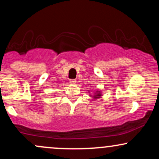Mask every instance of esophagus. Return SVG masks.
<instances>
[{"label":"esophagus","mask_w":159,"mask_h":159,"mask_svg":"<svg viewBox=\"0 0 159 159\" xmlns=\"http://www.w3.org/2000/svg\"><path fill=\"white\" fill-rule=\"evenodd\" d=\"M69 83L72 84H75L76 83V80L75 79H70L69 80Z\"/></svg>","instance_id":"1"}]
</instances>
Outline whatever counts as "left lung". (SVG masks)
<instances>
[{"instance_id": "1", "label": "left lung", "mask_w": 159, "mask_h": 159, "mask_svg": "<svg viewBox=\"0 0 159 159\" xmlns=\"http://www.w3.org/2000/svg\"><path fill=\"white\" fill-rule=\"evenodd\" d=\"M101 96V95H100V93H99V92H98V93H97V95H96V96H95V97H96V98H98V97H99V96Z\"/></svg>"}]
</instances>
